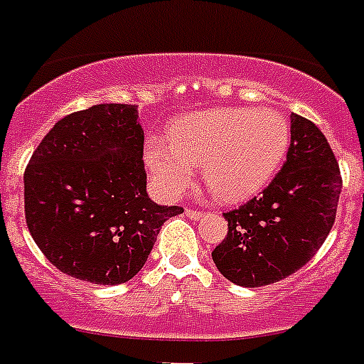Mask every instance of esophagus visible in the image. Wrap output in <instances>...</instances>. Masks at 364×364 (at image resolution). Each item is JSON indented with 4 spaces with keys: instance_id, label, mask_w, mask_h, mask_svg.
Segmentation results:
<instances>
[{
    "instance_id": "obj_1",
    "label": "esophagus",
    "mask_w": 364,
    "mask_h": 364,
    "mask_svg": "<svg viewBox=\"0 0 364 364\" xmlns=\"http://www.w3.org/2000/svg\"><path fill=\"white\" fill-rule=\"evenodd\" d=\"M205 212L203 210H197V208H186V216L191 218V220H200Z\"/></svg>"
}]
</instances>
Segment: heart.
I'll list each match as a JSON object with an SVG mask.
<instances>
[{"label":"heart","mask_w":364,"mask_h":364,"mask_svg":"<svg viewBox=\"0 0 364 364\" xmlns=\"http://www.w3.org/2000/svg\"><path fill=\"white\" fill-rule=\"evenodd\" d=\"M289 124L272 109H212L174 122L171 141L148 136L144 158L156 188L178 199L200 174L222 200L248 199L280 168Z\"/></svg>","instance_id":"b5f03b06"}]
</instances>
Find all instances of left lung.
Returning <instances> with one entry per match:
<instances>
[{"label": "left lung", "instance_id": "8db88e82", "mask_svg": "<svg viewBox=\"0 0 364 364\" xmlns=\"http://www.w3.org/2000/svg\"><path fill=\"white\" fill-rule=\"evenodd\" d=\"M342 174L319 127L291 114L286 164L257 197L223 212L228 237L212 252L218 270L242 287L280 282L318 254L333 229Z\"/></svg>", "mask_w": 364, "mask_h": 364}]
</instances>
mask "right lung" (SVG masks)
<instances>
[{
    "mask_svg": "<svg viewBox=\"0 0 364 364\" xmlns=\"http://www.w3.org/2000/svg\"><path fill=\"white\" fill-rule=\"evenodd\" d=\"M135 105H94L65 116L24 171L26 223L56 269L118 286L144 267L158 232L182 206L148 199L144 133Z\"/></svg>",
    "mask_w": 364,
    "mask_h": 364,
    "instance_id": "add662e5",
    "label": "right lung"
}]
</instances>
